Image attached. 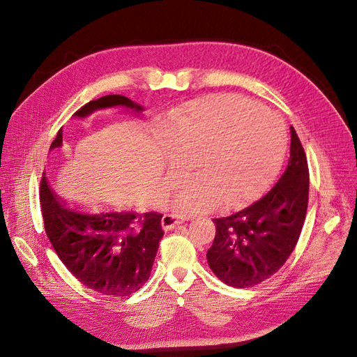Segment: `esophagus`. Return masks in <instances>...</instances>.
Returning a JSON list of instances; mask_svg holds the SVG:
<instances>
[{
  "mask_svg": "<svg viewBox=\"0 0 357 357\" xmlns=\"http://www.w3.org/2000/svg\"><path fill=\"white\" fill-rule=\"evenodd\" d=\"M185 222V219L180 218V215H174V214H164V218H162V229L164 231H171L174 229L177 225Z\"/></svg>",
  "mask_w": 357,
  "mask_h": 357,
  "instance_id": "esophagus-1",
  "label": "esophagus"
}]
</instances>
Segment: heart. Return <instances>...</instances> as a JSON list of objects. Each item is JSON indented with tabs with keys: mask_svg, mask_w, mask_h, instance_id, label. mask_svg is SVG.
Segmentation results:
<instances>
[{
	"mask_svg": "<svg viewBox=\"0 0 357 357\" xmlns=\"http://www.w3.org/2000/svg\"><path fill=\"white\" fill-rule=\"evenodd\" d=\"M168 186H177L195 162L197 178L183 188L174 207L205 213L219 202L240 207L274 176L284 153L277 117L236 95H211L186 105L168 125Z\"/></svg>",
	"mask_w": 357,
	"mask_h": 357,
	"instance_id": "b5f03b06",
	"label": "heart"
}]
</instances>
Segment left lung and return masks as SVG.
I'll return each instance as SVG.
<instances>
[{"label": "left lung", "instance_id": "left-lung-1", "mask_svg": "<svg viewBox=\"0 0 357 357\" xmlns=\"http://www.w3.org/2000/svg\"><path fill=\"white\" fill-rule=\"evenodd\" d=\"M310 174L304 147L290 126V158L264 198L228 218L214 219L207 252L214 275L232 287H252L275 274L294 252L308 207Z\"/></svg>", "mask_w": 357, "mask_h": 357}]
</instances>
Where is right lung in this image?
<instances>
[{
    "label": "right lung",
    "mask_w": 357,
    "mask_h": 357,
    "mask_svg": "<svg viewBox=\"0 0 357 357\" xmlns=\"http://www.w3.org/2000/svg\"><path fill=\"white\" fill-rule=\"evenodd\" d=\"M123 109L142 114L144 107L122 95H107L83 105L74 117ZM62 149V129L50 146ZM40 202L45 229L56 255L68 271L98 294L129 296L143 287L150 277L164 236L160 213L135 210H84L58 197L43 172Z\"/></svg>",
    "instance_id": "1"
}]
</instances>
